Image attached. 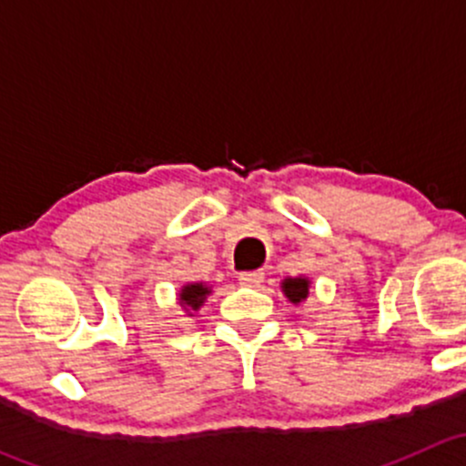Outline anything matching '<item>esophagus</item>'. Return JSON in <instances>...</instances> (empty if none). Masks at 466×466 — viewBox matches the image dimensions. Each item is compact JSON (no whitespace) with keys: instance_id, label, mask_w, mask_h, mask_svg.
I'll use <instances>...</instances> for the list:
<instances>
[{"instance_id":"obj_1","label":"esophagus","mask_w":466,"mask_h":466,"mask_svg":"<svg viewBox=\"0 0 466 466\" xmlns=\"http://www.w3.org/2000/svg\"><path fill=\"white\" fill-rule=\"evenodd\" d=\"M263 281V272H243V275H238V284L241 286H248V289H259Z\"/></svg>"}]
</instances>
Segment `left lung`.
Here are the masks:
<instances>
[{"label": "left lung", "instance_id": "1", "mask_svg": "<svg viewBox=\"0 0 466 466\" xmlns=\"http://www.w3.org/2000/svg\"><path fill=\"white\" fill-rule=\"evenodd\" d=\"M309 289H311V279L304 275L284 277V279H281V293H284L286 299H289L290 304H295V307H299V304L309 298Z\"/></svg>", "mask_w": 466, "mask_h": 466}]
</instances>
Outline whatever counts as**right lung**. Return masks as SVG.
Returning <instances> with one entry per match:
<instances>
[{
    "mask_svg": "<svg viewBox=\"0 0 466 466\" xmlns=\"http://www.w3.org/2000/svg\"><path fill=\"white\" fill-rule=\"evenodd\" d=\"M207 295H211V286H207L205 281H189L177 290V304L187 316H194L196 311L203 309Z\"/></svg>",
    "mask_w": 466,
    "mask_h": 466,
    "instance_id": "add662e5",
    "label": "right lung"
}]
</instances>
